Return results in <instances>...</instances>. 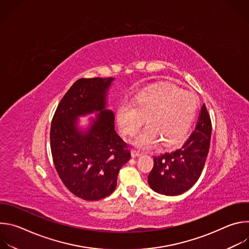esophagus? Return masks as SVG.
<instances>
[{
	"label": "esophagus",
	"instance_id": "34e87169",
	"mask_svg": "<svg viewBox=\"0 0 249 249\" xmlns=\"http://www.w3.org/2000/svg\"><path fill=\"white\" fill-rule=\"evenodd\" d=\"M131 155H132L133 158H137V157H140V156H141V153H140V151L132 150V151H131Z\"/></svg>",
	"mask_w": 249,
	"mask_h": 249
}]
</instances>
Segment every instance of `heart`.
<instances>
[{
	"mask_svg": "<svg viewBox=\"0 0 249 249\" xmlns=\"http://www.w3.org/2000/svg\"><path fill=\"white\" fill-rule=\"evenodd\" d=\"M198 110L194 93L170 84L144 89L134 101L122 102L117 121L122 132L134 136L145 123L149 124L136 138L139 147H150L159 139L164 145H174L184 137Z\"/></svg>",
	"mask_w": 249,
	"mask_h": 249,
	"instance_id": "b5f03b06",
	"label": "heart"
}]
</instances>
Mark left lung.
<instances>
[{
    "mask_svg": "<svg viewBox=\"0 0 249 249\" xmlns=\"http://www.w3.org/2000/svg\"><path fill=\"white\" fill-rule=\"evenodd\" d=\"M212 122L203 104L195 130L175 151L154 157V167L148 176L150 187L167 196L180 195L199 179L208 157Z\"/></svg>",
    "mask_w": 249,
    "mask_h": 249,
    "instance_id": "obj_1",
    "label": "left lung"
}]
</instances>
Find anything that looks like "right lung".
<instances>
[{
    "instance_id": "right-lung-1",
    "label": "right lung",
    "mask_w": 249,
    "mask_h": 249,
    "mask_svg": "<svg viewBox=\"0 0 249 249\" xmlns=\"http://www.w3.org/2000/svg\"><path fill=\"white\" fill-rule=\"evenodd\" d=\"M113 78L80 79L61 99L50 128L55 168L64 185L79 198L95 201L116 188L120 168L130 160L128 144L114 130L105 96ZM100 111L87 133L76 128L78 116Z\"/></svg>"
}]
</instances>
